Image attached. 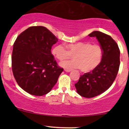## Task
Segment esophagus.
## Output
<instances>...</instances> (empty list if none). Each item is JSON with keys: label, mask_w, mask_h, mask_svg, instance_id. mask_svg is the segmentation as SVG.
<instances>
[{"label": "esophagus", "mask_w": 129, "mask_h": 129, "mask_svg": "<svg viewBox=\"0 0 129 129\" xmlns=\"http://www.w3.org/2000/svg\"><path fill=\"white\" fill-rule=\"evenodd\" d=\"M65 72H71V70H69V69H64Z\"/></svg>", "instance_id": "1"}]
</instances>
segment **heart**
I'll return each mask as SVG.
<instances>
[{
    "label": "heart",
    "mask_w": 129,
    "mask_h": 129,
    "mask_svg": "<svg viewBox=\"0 0 129 129\" xmlns=\"http://www.w3.org/2000/svg\"><path fill=\"white\" fill-rule=\"evenodd\" d=\"M66 47L62 45L55 46L52 53L59 60L69 59L73 56L74 59L60 63L65 69H80L83 72H89L97 68L103 59V51L98 45L90 43L78 42L69 44Z\"/></svg>",
    "instance_id": "1"
}]
</instances>
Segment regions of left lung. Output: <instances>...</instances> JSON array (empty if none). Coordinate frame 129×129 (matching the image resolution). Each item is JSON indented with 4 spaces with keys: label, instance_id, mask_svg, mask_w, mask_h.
<instances>
[{
    "label": "left lung",
    "instance_id": "left-lung-1",
    "mask_svg": "<svg viewBox=\"0 0 129 129\" xmlns=\"http://www.w3.org/2000/svg\"><path fill=\"white\" fill-rule=\"evenodd\" d=\"M88 36L98 39L103 56L97 68L81 75L75 84L77 93L87 98L100 95L110 88L117 76L120 64L119 47L112 37L98 31H94Z\"/></svg>",
    "mask_w": 129,
    "mask_h": 129
}]
</instances>
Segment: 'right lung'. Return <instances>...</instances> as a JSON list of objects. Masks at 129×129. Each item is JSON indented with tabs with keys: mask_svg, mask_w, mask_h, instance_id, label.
<instances>
[{
	"mask_svg": "<svg viewBox=\"0 0 129 129\" xmlns=\"http://www.w3.org/2000/svg\"><path fill=\"white\" fill-rule=\"evenodd\" d=\"M58 39L43 26H31L16 39L12 53V70L18 85L26 92L42 96L51 91L63 72L51 49Z\"/></svg>",
	"mask_w": 129,
	"mask_h": 129,
	"instance_id": "obj_1",
	"label": "right lung"
}]
</instances>
